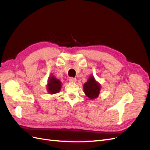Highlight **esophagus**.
Returning a JSON list of instances; mask_svg holds the SVG:
<instances>
[{"instance_id":"34e87169","label":"esophagus","mask_w":150,"mask_h":150,"mask_svg":"<svg viewBox=\"0 0 150 150\" xmlns=\"http://www.w3.org/2000/svg\"><path fill=\"white\" fill-rule=\"evenodd\" d=\"M69 82H71V83H76V81H77V79H76V78H71L69 79Z\"/></svg>"}]
</instances>
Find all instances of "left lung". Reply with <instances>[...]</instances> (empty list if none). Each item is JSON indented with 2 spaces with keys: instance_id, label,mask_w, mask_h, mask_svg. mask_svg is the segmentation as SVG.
<instances>
[{
  "instance_id": "left-lung-1",
  "label": "left lung",
  "mask_w": 150,
  "mask_h": 150,
  "mask_svg": "<svg viewBox=\"0 0 150 150\" xmlns=\"http://www.w3.org/2000/svg\"><path fill=\"white\" fill-rule=\"evenodd\" d=\"M101 84L95 79L93 75H91L88 81L83 85L84 93L91 100L96 99L100 93Z\"/></svg>"
}]
</instances>
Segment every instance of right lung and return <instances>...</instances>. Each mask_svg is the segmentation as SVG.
<instances>
[{"mask_svg": "<svg viewBox=\"0 0 150 150\" xmlns=\"http://www.w3.org/2000/svg\"><path fill=\"white\" fill-rule=\"evenodd\" d=\"M62 84L60 79L56 78L53 74L49 76L47 79L46 88L47 93L50 94H55L60 92Z\"/></svg>", "mask_w": 150, "mask_h": 150, "instance_id": "add662e5", "label": "right lung"}]
</instances>
